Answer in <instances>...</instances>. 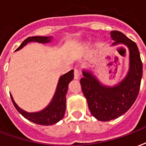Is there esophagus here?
I'll list each match as a JSON object with an SVG mask.
<instances>
[{
	"label": "esophagus",
	"mask_w": 146,
	"mask_h": 146,
	"mask_svg": "<svg viewBox=\"0 0 146 146\" xmlns=\"http://www.w3.org/2000/svg\"><path fill=\"white\" fill-rule=\"evenodd\" d=\"M80 78V71L75 69L74 70V79L75 80H79Z\"/></svg>",
	"instance_id": "esophagus-1"
}]
</instances>
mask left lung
I'll use <instances>...</instances> for the list:
<instances>
[{
    "instance_id": "left-lung-1",
    "label": "left lung",
    "mask_w": 146,
    "mask_h": 146,
    "mask_svg": "<svg viewBox=\"0 0 146 146\" xmlns=\"http://www.w3.org/2000/svg\"><path fill=\"white\" fill-rule=\"evenodd\" d=\"M112 46L124 45L129 50V70L125 77L114 86L103 84L92 70L83 69L80 80L83 95L93 116L107 122L119 117L129 110L139 92L142 63L137 45L125 34L111 31Z\"/></svg>"
}]
</instances>
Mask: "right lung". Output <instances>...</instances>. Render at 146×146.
I'll use <instances>...</instances> for the list:
<instances>
[{
    "label": "right lung",
    "instance_id": "right-lung-1",
    "mask_svg": "<svg viewBox=\"0 0 146 146\" xmlns=\"http://www.w3.org/2000/svg\"><path fill=\"white\" fill-rule=\"evenodd\" d=\"M53 36H30L23 41L16 51L20 50L27 44L31 42H36L40 43H50ZM73 79V70L68 73L63 74L60 77L58 83L56 86L55 93L53 95L50 103L46 107L38 112L29 113L22 110L17 106L14 98L11 95V100L13 102L14 107L25 119H28L33 123L42 125H50L57 123L64 116L66 112V96L68 90V85Z\"/></svg>",
    "mask_w": 146,
    "mask_h": 146
}]
</instances>
